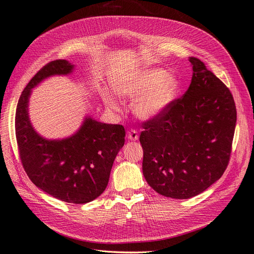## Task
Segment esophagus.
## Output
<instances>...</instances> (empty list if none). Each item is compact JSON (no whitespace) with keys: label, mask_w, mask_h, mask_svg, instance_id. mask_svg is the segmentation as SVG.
Returning <instances> with one entry per match:
<instances>
[{"label":"esophagus","mask_w":254,"mask_h":254,"mask_svg":"<svg viewBox=\"0 0 254 254\" xmlns=\"http://www.w3.org/2000/svg\"><path fill=\"white\" fill-rule=\"evenodd\" d=\"M138 137H139V135H138V132L136 129H129L128 132H127V138L129 139V140H133V141H135V140H138Z\"/></svg>","instance_id":"34e87169"}]
</instances>
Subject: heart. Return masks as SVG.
I'll return each mask as SVG.
<instances>
[{
    "mask_svg": "<svg viewBox=\"0 0 254 254\" xmlns=\"http://www.w3.org/2000/svg\"><path fill=\"white\" fill-rule=\"evenodd\" d=\"M179 80L165 69L151 68L129 73L115 81L113 87L122 99H138L135 113L140 118L150 119L158 116L175 99L179 91ZM103 101L111 110H117L116 100L108 94Z\"/></svg>",
    "mask_w": 254,
    "mask_h": 254,
    "instance_id": "obj_1",
    "label": "heart"
}]
</instances>
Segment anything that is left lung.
Listing matches in <instances>:
<instances>
[{
	"mask_svg": "<svg viewBox=\"0 0 254 254\" xmlns=\"http://www.w3.org/2000/svg\"><path fill=\"white\" fill-rule=\"evenodd\" d=\"M193 75L183 97L142 122L145 181L157 193L191 198L222 177L230 160L236 124L233 96L202 61L189 59Z\"/></svg>",
	"mask_w": 254,
	"mask_h": 254,
	"instance_id": "1",
	"label": "left lung"
}]
</instances>
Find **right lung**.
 Instances as JSON below:
<instances>
[{"label": "right lung", "instance_id": "1", "mask_svg": "<svg viewBox=\"0 0 254 254\" xmlns=\"http://www.w3.org/2000/svg\"><path fill=\"white\" fill-rule=\"evenodd\" d=\"M72 68L66 60L44 65L20 96L14 126L20 159L30 181L55 198L81 204L105 190L126 130L121 125L85 118L75 135L62 140H47L37 134L28 117L31 88L50 76L67 75Z\"/></svg>", "mask_w": 254, "mask_h": 254}]
</instances>
